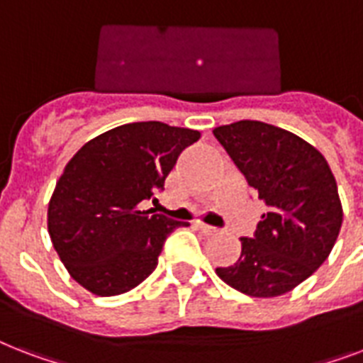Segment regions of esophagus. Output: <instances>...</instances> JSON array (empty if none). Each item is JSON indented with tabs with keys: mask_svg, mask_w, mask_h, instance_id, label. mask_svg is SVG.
<instances>
[{
	"mask_svg": "<svg viewBox=\"0 0 363 363\" xmlns=\"http://www.w3.org/2000/svg\"><path fill=\"white\" fill-rule=\"evenodd\" d=\"M196 226H198L199 230H201V232L205 233V235H215V233L218 232L216 228L209 226V224H203V222H196Z\"/></svg>",
	"mask_w": 363,
	"mask_h": 363,
	"instance_id": "esophagus-1",
	"label": "esophagus"
}]
</instances>
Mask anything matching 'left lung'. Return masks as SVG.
Returning <instances> with one entry per match:
<instances>
[{"label":"left lung","mask_w":363,"mask_h":363,"mask_svg":"<svg viewBox=\"0 0 363 363\" xmlns=\"http://www.w3.org/2000/svg\"><path fill=\"white\" fill-rule=\"evenodd\" d=\"M248 186L267 205L241 256L216 267L228 286L252 298H277L309 279L332 252L343 224L337 182L326 158L296 133L258 121L213 130Z\"/></svg>","instance_id":"obj_1"}]
</instances>
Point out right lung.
Masks as SVG:
<instances>
[{
    "mask_svg": "<svg viewBox=\"0 0 363 363\" xmlns=\"http://www.w3.org/2000/svg\"><path fill=\"white\" fill-rule=\"evenodd\" d=\"M201 137L164 122H131L82 145L67 162L48 201L54 250L82 288L101 298L141 284L158 265L165 239L179 226L145 211L164 190L179 154Z\"/></svg>",
    "mask_w": 363,
    "mask_h": 363,
    "instance_id": "right-lung-1",
    "label": "right lung"
}]
</instances>
